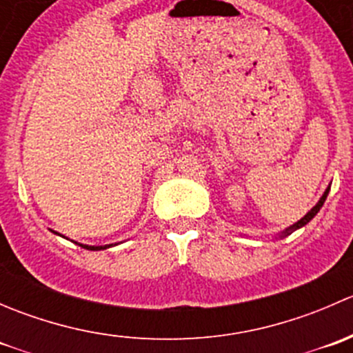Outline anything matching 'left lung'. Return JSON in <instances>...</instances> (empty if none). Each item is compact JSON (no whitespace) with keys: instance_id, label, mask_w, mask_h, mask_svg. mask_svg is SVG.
Returning a JSON list of instances; mask_svg holds the SVG:
<instances>
[{"instance_id":"1","label":"left lung","mask_w":353,"mask_h":353,"mask_svg":"<svg viewBox=\"0 0 353 353\" xmlns=\"http://www.w3.org/2000/svg\"><path fill=\"white\" fill-rule=\"evenodd\" d=\"M328 193H330V186H328V188H326L325 194H323V196H321V198H319V201H318V203H316V205H314V206H312V208H311V210H309V212H307V213H305V215H304V216H302V219H301V220H299V222H295V223H294V225H290V227H288V229H285V230H283V232H282V234H280V237H285V236H288V234H292V232H294V230L301 229V227H304V225H305V223H309V222H311V220H312V219H314V216H316V213H318V212H319V210H321V206H323V205H325V201H326V196H328Z\"/></svg>"}]
</instances>
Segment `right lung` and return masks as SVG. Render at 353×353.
Returning <instances> with one entry per match:
<instances>
[{
	"instance_id": "1",
	"label": "right lung",
	"mask_w": 353,
	"mask_h": 353,
	"mask_svg": "<svg viewBox=\"0 0 353 353\" xmlns=\"http://www.w3.org/2000/svg\"><path fill=\"white\" fill-rule=\"evenodd\" d=\"M58 234V232H56ZM78 245H81V248L83 249H90V251H101V249H108V248H110V245L112 244H109V245H87V244H78Z\"/></svg>"
}]
</instances>
